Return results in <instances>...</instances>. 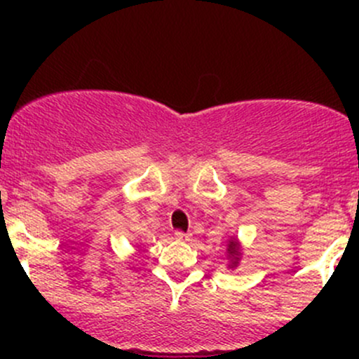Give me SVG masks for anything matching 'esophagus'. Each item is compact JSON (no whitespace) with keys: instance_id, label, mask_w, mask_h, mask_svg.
I'll return each mask as SVG.
<instances>
[{"instance_id":"1","label":"esophagus","mask_w":359,"mask_h":359,"mask_svg":"<svg viewBox=\"0 0 359 359\" xmlns=\"http://www.w3.org/2000/svg\"><path fill=\"white\" fill-rule=\"evenodd\" d=\"M175 240L177 241H189L191 240V234L182 233V231H177V233H175Z\"/></svg>"}]
</instances>
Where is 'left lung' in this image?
Listing matches in <instances>:
<instances>
[{
  "mask_svg": "<svg viewBox=\"0 0 359 359\" xmlns=\"http://www.w3.org/2000/svg\"><path fill=\"white\" fill-rule=\"evenodd\" d=\"M226 252H227V260H229L227 267H229V269H236V267L240 266L241 253H243V248H241L240 240H238V238H229Z\"/></svg>",
  "mask_w": 359,
  "mask_h": 359,
  "instance_id": "8db88e82",
  "label": "left lung"
}]
</instances>
